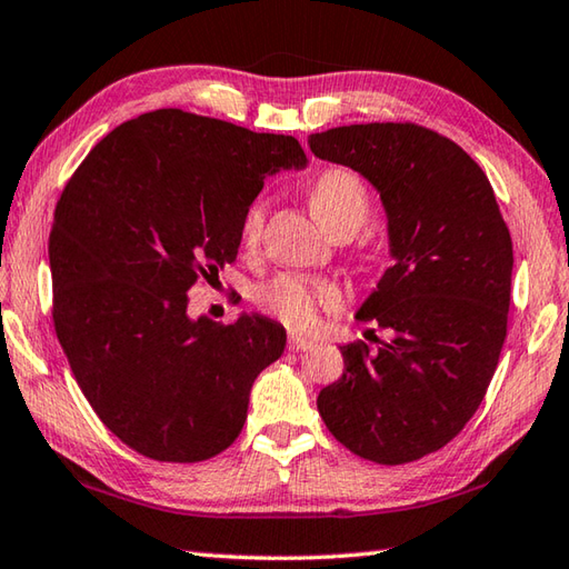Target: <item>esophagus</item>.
<instances>
[{
  "mask_svg": "<svg viewBox=\"0 0 569 569\" xmlns=\"http://www.w3.org/2000/svg\"><path fill=\"white\" fill-rule=\"evenodd\" d=\"M310 348H313V340L298 338V336L288 338V350H291V352H303V350H310Z\"/></svg>",
  "mask_w": 569,
  "mask_h": 569,
  "instance_id": "34e87169",
  "label": "esophagus"
}]
</instances>
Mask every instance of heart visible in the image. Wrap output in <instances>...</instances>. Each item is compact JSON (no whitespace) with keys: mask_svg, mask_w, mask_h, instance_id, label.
I'll list each match as a JSON object with an SVG mask.
<instances>
[{"mask_svg":"<svg viewBox=\"0 0 569 569\" xmlns=\"http://www.w3.org/2000/svg\"><path fill=\"white\" fill-rule=\"evenodd\" d=\"M310 209L332 237L342 231L358 233L370 214V194L358 174L342 167H332L316 177L310 187ZM266 219V199L256 197L247 207L239 224L241 247L251 251L259 247ZM342 303L338 283L326 278H303L283 273L259 291V306L283 320L288 328L308 330L316 326L320 310H332Z\"/></svg>","mask_w":569,"mask_h":569,"instance_id":"1","label":"heart"}]
</instances>
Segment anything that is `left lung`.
<instances>
[{"label":"left lung","instance_id":"1","mask_svg":"<svg viewBox=\"0 0 569 569\" xmlns=\"http://www.w3.org/2000/svg\"><path fill=\"white\" fill-rule=\"evenodd\" d=\"M316 158L380 192L392 266L358 310L389 340L342 345L345 370L318 411L342 447L399 466L459 433L503 350L513 241L486 172L453 140L411 122L342 126L308 138ZM375 332V330H370Z\"/></svg>","mask_w":569,"mask_h":569}]
</instances>
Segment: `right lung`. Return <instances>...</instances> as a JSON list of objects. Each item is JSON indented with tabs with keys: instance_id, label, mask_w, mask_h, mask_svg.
<instances>
[{
	"instance_id": "1",
	"label": "right lung",
	"mask_w": 569,
	"mask_h": 569,
	"mask_svg": "<svg viewBox=\"0 0 569 569\" xmlns=\"http://www.w3.org/2000/svg\"><path fill=\"white\" fill-rule=\"evenodd\" d=\"M291 136L152 110L100 140L56 204L49 237L56 338L100 421L154 461L229 449L286 330L259 313L189 318V288L237 259L263 180L303 170Z\"/></svg>"
}]
</instances>
